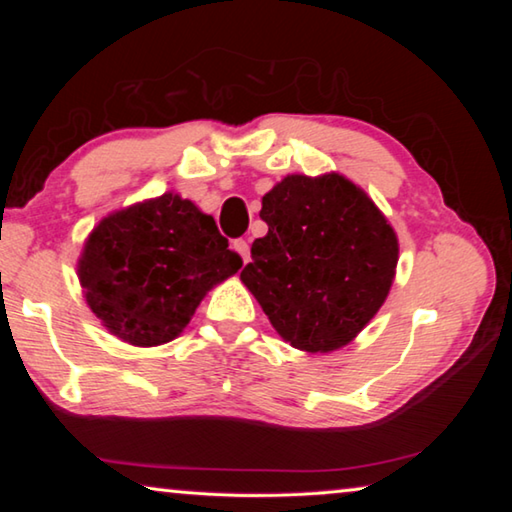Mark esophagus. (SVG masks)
<instances>
[{
    "instance_id": "esophagus-1",
    "label": "esophagus",
    "mask_w": 512,
    "mask_h": 512,
    "mask_svg": "<svg viewBox=\"0 0 512 512\" xmlns=\"http://www.w3.org/2000/svg\"><path fill=\"white\" fill-rule=\"evenodd\" d=\"M232 250H235V253L241 257V262H244V264L250 259V248H248L244 239H237L235 244H232Z\"/></svg>"
}]
</instances>
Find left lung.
I'll return each mask as SVG.
<instances>
[{
  "label": "left lung",
  "instance_id": "8db88e82",
  "mask_svg": "<svg viewBox=\"0 0 512 512\" xmlns=\"http://www.w3.org/2000/svg\"><path fill=\"white\" fill-rule=\"evenodd\" d=\"M266 237L241 282L275 332L311 354L357 339L393 287L400 241L375 201L343 173H291L262 198Z\"/></svg>",
  "mask_w": 512,
  "mask_h": 512
}]
</instances>
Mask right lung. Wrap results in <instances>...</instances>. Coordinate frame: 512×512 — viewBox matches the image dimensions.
<instances>
[{"label": "right lung", "mask_w": 512, "mask_h": 512, "mask_svg": "<svg viewBox=\"0 0 512 512\" xmlns=\"http://www.w3.org/2000/svg\"><path fill=\"white\" fill-rule=\"evenodd\" d=\"M241 268L210 214L176 192L110 212L85 239L76 275L119 341L155 348L183 334L216 284Z\"/></svg>", "instance_id": "obj_1"}]
</instances>
